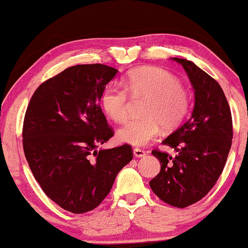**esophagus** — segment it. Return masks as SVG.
Returning a JSON list of instances; mask_svg holds the SVG:
<instances>
[{"label": "esophagus", "mask_w": 248, "mask_h": 248, "mask_svg": "<svg viewBox=\"0 0 248 248\" xmlns=\"http://www.w3.org/2000/svg\"><path fill=\"white\" fill-rule=\"evenodd\" d=\"M133 153H134V156L135 157H144L145 155V151L144 150H142V149H139V148H135L133 150Z\"/></svg>", "instance_id": "34e87169"}]
</instances>
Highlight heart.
Wrapping results in <instances>:
<instances>
[{
    "instance_id": "b5f03b06",
    "label": "heart",
    "mask_w": 248,
    "mask_h": 248,
    "mask_svg": "<svg viewBox=\"0 0 248 248\" xmlns=\"http://www.w3.org/2000/svg\"><path fill=\"white\" fill-rule=\"evenodd\" d=\"M126 88L120 84H109L101 95V105L106 114L115 122L128 118L129 95L148 97L144 105L147 118L127 122L118 130L122 143L144 147L159 135L162 124L172 129L183 122L189 111V94L181 86L179 78L160 68H140L126 77Z\"/></svg>"
}]
</instances>
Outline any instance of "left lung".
Instances as JSON below:
<instances>
[{"instance_id": "left-lung-1", "label": "left lung", "mask_w": 248, "mask_h": 248, "mask_svg": "<svg viewBox=\"0 0 248 248\" xmlns=\"http://www.w3.org/2000/svg\"><path fill=\"white\" fill-rule=\"evenodd\" d=\"M172 60L188 75L195 101L188 120L163 141L177 151V156L153 150L160 162V172L150 187L165 203L186 208L204 198L218 180L233 130L230 106L218 83L188 60Z\"/></svg>"}]
</instances>
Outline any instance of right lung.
<instances>
[{
    "label": "right lung",
    "mask_w": 248,
    "mask_h": 248,
    "mask_svg": "<svg viewBox=\"0 0 248 248\" xmlns=\"http://www.w3.org/2000/svg\"><path fill=\"white\" fill-rule=\"evenodd\" d=\"M118 73L108 65L78 64L34 91L23 124V148L48 198L74 214L93 210L133 159L129 144L99 149L114 135L99 101Z\"/></svg>",
    "instance_id": "1"
}]
</instances>
